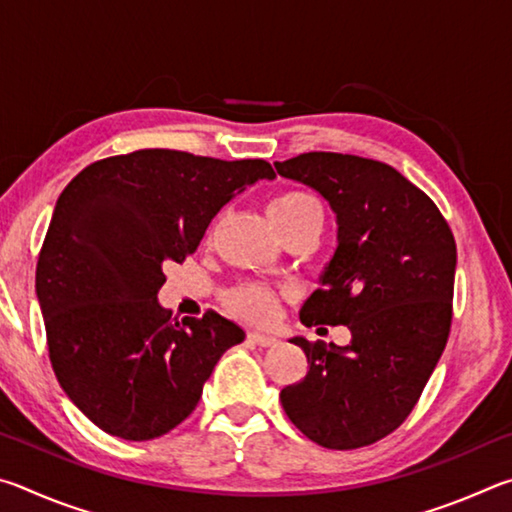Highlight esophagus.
<instances>
[{
  "label": "esophagus",
  "mask_w": 512,
  "mask_h": 512,
  "mask_svg": "<svg viewBox=\"0 0 512 512\" xmlns=\"http://www.w3.org/2000/svg\"><path fill=\"white\" fill-rule=\"evenodd\" d=\"M246 339L250 341V343H255V345H259V348H271V345H275L277 343V339L275 336H268V334H259V332H248V336Z\"/></svg>",
  "instance_id": "esophagus-1"
}]
</instances>
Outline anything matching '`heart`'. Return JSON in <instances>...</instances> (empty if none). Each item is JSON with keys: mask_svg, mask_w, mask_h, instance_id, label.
Wrapping results in <instances>:
<instances>
[{"mask_svg": "<svg viewBox=\"0 0 512 512\" xmlns=\"http://www.w3.org/2000/svg\"><path fill=\"white\" fill-rule=\"evenodd\" d=\"M268 216H271L277 232L282 235L284 230L298 223L323 221V207H320V201L314 194L302 192V189H291V192L273 198L271 205H268ZM225 305L241 318L253 320V323H268V320L275 318L277 307H280V293L266 287V284L244 282L228 291Z\"/></svg>", "mask_w": 512, "mask_h": 512, "instance_id": "heart-1", "label": "heart"}]
</instances>
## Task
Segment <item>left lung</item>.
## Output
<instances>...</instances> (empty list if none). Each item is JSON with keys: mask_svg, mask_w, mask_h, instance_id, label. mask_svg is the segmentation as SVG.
Instances as JSON below:
<instances>
[{"mask_svg": "<svg viewBox=\"0 0 512 512\" xmlns=\"http://www.w3.org/2000/svg\"><path fill=\"white\" fill-rule=\"evenodd\" d=\"M314 187L336 214V250L305 325H345V348L291 339L309 370L282 388L289 420L327 449L377 443L409 418L452 327L456 241L436 203L391 164L348 153L275 162Z\"/></svg>", "mask_w": 512, "mask_h": 512, "instance_id": "left-lung-1", "label": "left lung"}]
</instances>
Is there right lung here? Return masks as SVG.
I'll list each match as a JSON object with an SVG mask.
<instances>
[{
	"label": "right lung",
	"mask_w": 512,
	"mask_h": 512,
	"mask_svg": "<svg viewBox=\"0 0 512 512\" xmlns=\"http://www.w3.org/2000/svg\"><path fill=\"white\" fill-rule=\"evenodd\" d=\"M275 178L266 160L142 149L92 162L58 196L36 266L56 379L99 429L151 440L196 409L244 329L216 311L171 323L169 262L196 253L232 196Z\"/></svg>",
	"instance_id": "add662e5"
}]
</instances>
